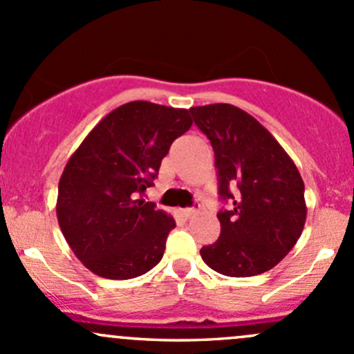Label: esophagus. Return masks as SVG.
I'll use <instances>...</instances> for the list:
<instances>
[{
	"instance_id": "1",
	"label": "esophagus",
	"mask_w": 354,
	"mask_h": 354,
	"mask_svg": "<svg viewBox=\"0 0 354 354\" xmlns=\"http://www.w3.org/2000/svg\"><path fill=\"white\" fill-rule=\"evenodd\" d=\"M195 208H183V210H180V214L183 215L185 218H189V217H193V215H195Z\"/></svg>"
}]
</instances>
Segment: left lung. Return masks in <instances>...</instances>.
Returning a JSON list of instances; mask_svg holds the SVG:
<instances>
[{
	"instance_id": "8db88e82",
	"label": "left lung",
	"mask_w": 354,
	"mask_h": 354,
	"mask_svg": "<svg viewBox=\"0 0 354 354\" xmlns=\"http://www.w3.org/2000/svg\"><path fill=\"white\" fill-rule=\"evenodd\" d=\"M215 152L221 237L200 249L225 277H254L277 266L297 244L307 207L304 180L285 149L248 111L214 103L189 109Z\"/></svg>"
}]
</instances>
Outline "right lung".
<instances>
[{"instance_id": "1", "label": "right lung", "mask_w": 354, "mask_h": 354, "mask_svg": "<svg viewBox=\"0 0 354 354\" xmlns=\"http://www.w3.org/2000/svg\"><path fill=\"white\" fill-rule=\"evenodd\" d=\"M188 110L130 102L110 111L71 156L59 180L57 221L76 258L95 274L129 280L152 270L176 222L136 200L152 187Z\"/></svg>"}]
</instances>
